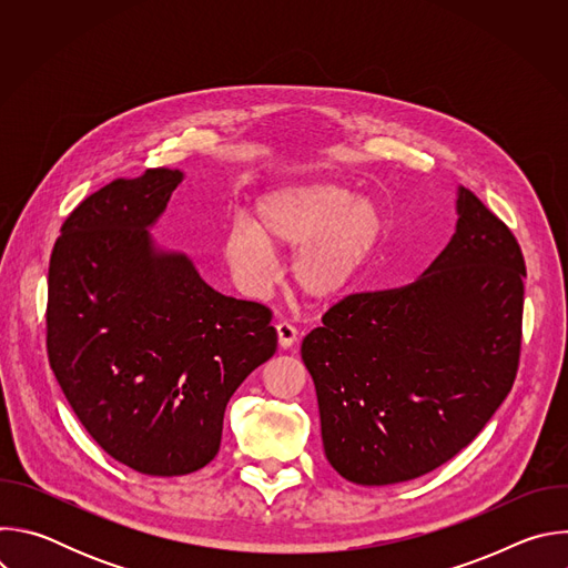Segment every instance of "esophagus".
<instances>
[{
  "label": "esophagus",
  "instance_id": "esophagus-1",
  "mask_svg": "<svg viewBox=\"0 0 568 568\" xmlns=\"http://www.w3.org/2000/svg\"><path fill=\"white\" fill-rule=\"evenodd\" d=\"M276 335H278V346L285 348V351L292 348L296 344V339H298L296 328L292 326V323H287V321H278L276 323Z\"/></svg>",
  "mask_w": 568,
  "mask_h": 568
}]
</instances>
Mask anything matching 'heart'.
<instances>
[{
	"label": "heart",
	"mask_w": 568,
	"mask_h": 568,
	"mask_svg": "<svg viewBox=\"0 0 568 568\" xmlns=\"http://www.w3.org/2000/svg\"><path fill=\"white\" fill-rule=\"evenodd\" d=\"M384 213L373 197L335 182H292L267 191L254 224L233 220L222 256L247 294L276 276L274 252H294L292 281L312 303H335L357 283L382 245Z\"/></svg>",
	"instance_id": "obj_1"
}]
</instances>
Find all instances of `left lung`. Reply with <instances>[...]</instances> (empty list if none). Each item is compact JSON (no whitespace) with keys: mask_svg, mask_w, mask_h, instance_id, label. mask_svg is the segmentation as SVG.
Masks as SVG:
<instances>
[{"mask_svg":"<svg viewBox=\"0 0 568 568\" xmlns=\"http://www.w3.org/2000/svg\"><path fill=\"white\" fill-rule=\"evenodd\" d=\"M456 231L418 281L351 294L301 346L328 463L351 483L418 478L467 447L513 388L526 265L458 186Z\"/></svg>","mask_w":568,"mask_h":568,"instance_id":"left-lung-1","label":"left lung"}]
</instances>
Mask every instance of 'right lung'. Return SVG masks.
Returning <instances> with one entry per match:
<instances>
[{"instance_id":"obj_1","label":"right lung","mask_w":568,"mask_h":568,"mask_svg":"<svg viewBox=\"0 0 568 568\" xmlns=\"http://www.w3.org/2000/svg\"><path fill=\"white\" fill-rule=\"evenodd\" d=\"M184 180L152 169L80 202L49 263L47 353L90 436L150 476L209 465L224 409L276 353L272 312L215 292L150 229Z\"/></svg>"}]
</instances>
